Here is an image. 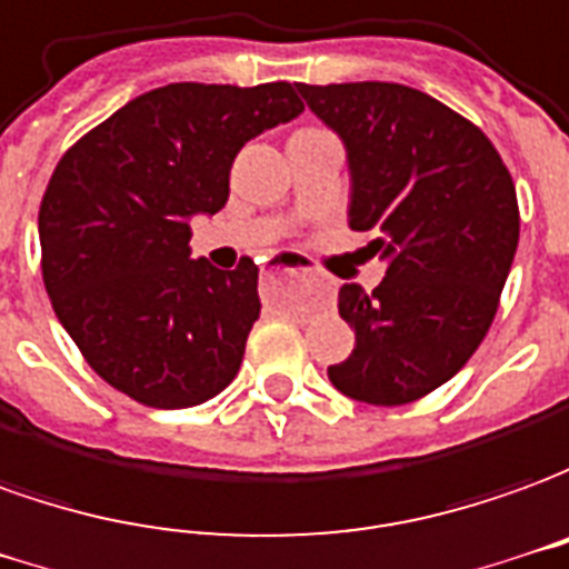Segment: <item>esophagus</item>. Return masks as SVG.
Listing matches in <instances>:
<instances>
[{
    "label": "esophagus",
    "instance_id": "esophagus-1",
    "mask_svg": "<svg viewBox=\"0 0 569 569\" xmlns=\"http://www.w3.org/2000/svg\"><path fill=\"white\" fill-rule=\"evenodd\" d=\"M263 276L266 278H272V276H303V269H300V266H293L291 260H284V257H281V260H276L272 266H266Z\"/></svg>",
    "mask_w": 569,
    "mask_h": 569
}]
</instances>
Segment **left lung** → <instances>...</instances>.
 Returning <instances> with one entry per match:
<instances>
[{
	"mask_svg": "<svg viewBox=\"0 0 569 569\" xmlns=\"http://www.w3.org/2000/svg\"><path fill=\"white\" fill-rule=\"evenodd\" d=\"M349 152V227L389 260L373 291L340 288L356 349L328 368L365 405L435 392L481 346L509 278L521 213L490 137L441 100L395 82L297 84Z\"/></svg>",
	"mask_w": 569,
	"mask_h": 569,
	"instance_id": "8db88e82",
	"label": "left lung"
}]
</instances>
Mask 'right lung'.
<instances>
[{
    "label": "right lung",
    "mask_w": 569,
    "mask_h": 569,
    "mask_svg": "<svg viewBox=\"0 0 569 569\" xmlns=\"http://www.w3.org/2000/svg\"><path fill=\"white\" fill-rule=\"evenodd\" d=\"M303 112L291 82H177L128 100L60 156L39 204L54 316L100 380L192 407L236 380L260 318L257 266L189 260V217L229 199V168Z\"/></svg>",
    "instance_id": "right-lung-1"
}]
</instances>
